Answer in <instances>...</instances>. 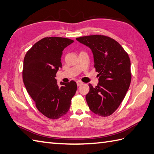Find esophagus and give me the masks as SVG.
<instances>
[{
    "label": "esophagus",
    "mask_w": 154,
    "mask_h": 154,
    "mask_svg": "<svg viewBox=\"0 0 154 154\" xmlns=\"http://www.w3.org/2000/svg\"><path fill=\"white\" fill-rule=\"evenodd\" d=\"M83 84V83L82 82V81H77V85L78 87L82 85Z\"/></svg>",
    "instance_id": "34e87169"
}]
</instances>
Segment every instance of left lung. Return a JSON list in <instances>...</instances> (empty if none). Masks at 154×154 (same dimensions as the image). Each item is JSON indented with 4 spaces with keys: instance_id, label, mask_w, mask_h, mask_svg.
<instances>
[{
    "instance_id": "left-lung-1",
    "label": "left lung",
    "mask_w": 154,
    "mask_h": 154,
    "mask_svg": "<svg viewBox=\"0 0 154 154\" xmlns=\"http://www.w3.org/2000/svg\"><path fill=\"white\" fill-rule=\"evenodd\" d=\"M76 40L92 51L94 67L99 73L97 86L89 84L88 106L97 115L110 116L122 102L131 82L128 54L119 42L106 35H87Z\"/></svg>"
}]
</instances>
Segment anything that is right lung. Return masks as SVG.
I'll use <instances>...</instances> for the list:
<instances>
[{
    "instance_id": "right-lung-1",
    "label": "right lung",
    "mask_w": 154,
    "mask_h": 154,
    "mask_svg": "<svg viewBox=\"0 0 154 154\" xmlns=\"http://www.w3.org/2000/svg\"><path fill=\"white\" fill-rule=\"evenodd\" d=\"M74 41L60 37H47L36 42L24 59L22 78L27 92L44 116L58 119L66 114L75 93L76 82H61L55 79L62 67L63 50Z\"/></svg>"
}]
</instances>
